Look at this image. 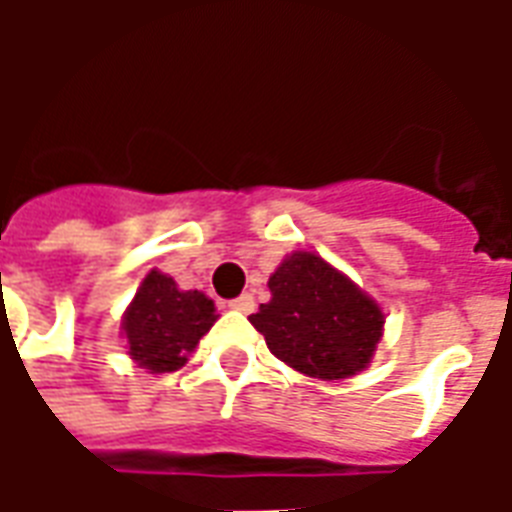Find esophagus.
<instances>
[{"label": "esophagus", "instance_id": "34e87169", "mask_svg": "<svg viewBox=\"0 0 512 512\" xmlns=\"http://www.w3.org/2000/svg\"><path fill=\"white\" fill-rule=\"evenodd\" d=\"M230 307L238 312H255V299H252V293H244V296L230 301Z\"/></svg>", "mask_w": 512, "mask_h": 512}]
</instances>
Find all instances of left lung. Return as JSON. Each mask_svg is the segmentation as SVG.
<instances>
[{
    "mask_svg": "<svg viewBox=\"0 0 512 512\" xmlns=\"http://www.w3.org/2000/svg\"><path fill=\"white\" fill-rule=\"evenodd\" d=\"M271 301L249 321L271 354L310 378L362 373L384 337V312L315 252H293L268 277Z\"/></svg>",
    "mask_w": 512,
    "mask_h": 512,
    "instance_id": "obj_1",
    "label": "left lung"
}]
</instances>
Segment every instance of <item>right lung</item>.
<instances>
[{
  "mask_svg": "<svg viewBox=\"0 0 512 512\" xmlns=\"http://www.w3.org/2000/svg\"><path fill=\"white\" fill-rule=\"evenodd\" d=\"M216 307L200 290H180L175 279L150 271L123 315L128 356L150 373H172L216 323Z\"/></svg>",
  "mask_w": 512,
  "mask_h": 512,
  "instance_id": "right-lung-1",
  "label": "right lung"
}]
</instances>
